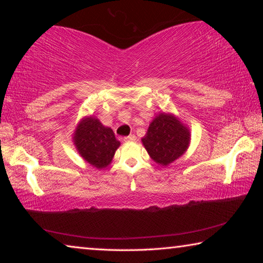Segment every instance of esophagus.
Segmentation results:
<instances>
[{
	"label": "esophagus",
	"instance_id": "34e87169",
	"mask_svg": "<svg viewBox=\"0 0 263 263\" xmlns=\"http://www.w3.org/2000/svg\"><path fill=\"white\" fill-rule=\"evenodd\" d=\"M136 140H137V138H136V136H133V135L124 138V141H125V142H132V141H136Z\"/></svg>",
	"mask_w": 263,
	"mask_h": 263
}]
</instances>
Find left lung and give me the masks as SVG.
I'll list each match as a JSON object with an SVG mask.
<instances>
[{
    "instance_id": "1",
    "label": "left lung",
    "mask_w": 263,
    "mask_h": 263,
    "mask_svg": "<svg viewBox=\"0 0 263 263\" xmlns=\"http://www.w3.org/2000/svg\"><path fill=\"white\" fill-rule=\"evenodd\" d=\"M190 140L189 126L172 112H159L141 138L151 159L163 167L181 158L189 148Z\"/></svg>"
}]
</instances>
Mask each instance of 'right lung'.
<instances>
[{
	"label": "right lung",
	"mask_w": 263,
	"mask_h": 263,
	"mask_svg": "<svg viewBox=\"0 0 263 263\" xmlns=\"http://www.w3.org/2000/svg\"><path fill=\"white\" fill-rule=\"evenodd\" d=\"M72 138L80 157L97 169L108 167L121 146L112 128L104 126L95 116L83 117L75 127Z\"/></svg>",
	"instance_id": "add662e5"
}]
</instances>
